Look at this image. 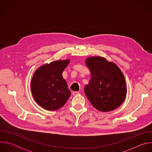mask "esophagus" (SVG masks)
Instances as JSON below:
<instances>
[{
  "label": "esophagus",
  "mask_w": 152,
  "mask_h": 152,
  "mask_svg": "<svg viewBox=\"0 0 152 152\" xmlns=\"http://www.w3.org/2000/svg\"><path fill=\"white\" fill-rule=\"evenodd\" d=\"M79 94V93L78 91H73V92L72 93L73 96H76V95H77V94Z\"/></svg>",
  "instance_id": "34e87169"
}]
</instances>
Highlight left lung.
Returning a JSON list of instances; mask_svg holds the SVG:
<instances>
[{
	"instance_id": "obj_1",
	"label": "left lung",
	"mask_w": 152,
	"mask_h": 152,
	"mask_svg": "<svg viewBox=\"0 0 152 152\" xmlns=\"http://www.w3.org/2000/svg\"><path fill=\"white\" fill-rule=\"evenodd\" d=\"M91 79L84 92L91 104L102 112L115 110L124 102L126 86L124 75L117 65L104 58L94 56L85 61Z\"/></svg>"
}]
</instances>
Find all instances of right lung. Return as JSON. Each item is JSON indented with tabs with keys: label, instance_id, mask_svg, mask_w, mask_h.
I'll return each mask as SVG.
<instances>
[{
	"label": "right lung",
	"instance_id": "right-lung-1",
	"mask_svg": "<svg viewBox=\"0 0 152 152\" xmlns=\"http://www.w3.org/2000/svg\"><path fill=\"white\" fill-rule=\"evenodd\" d=\"M69 59L53 61L39 67L31 80V91L35 102L49 111L57 110L69 99L71 92L62 73Z\"/></svg>",
	"mask_w": 152,
	"mask_h": 152
}]
</instances>
